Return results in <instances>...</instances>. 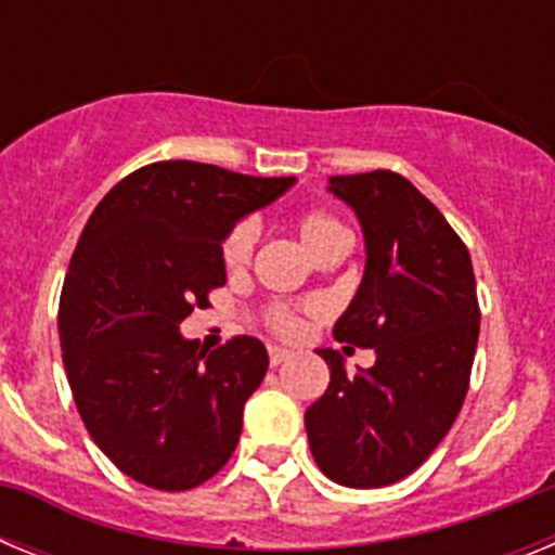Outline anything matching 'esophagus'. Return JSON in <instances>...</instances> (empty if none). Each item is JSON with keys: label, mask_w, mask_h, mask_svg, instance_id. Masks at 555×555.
<instances>
[{"label": "esophagus", "mask_w": 555, "mask_h": 555, "mask_svg": "<svg viewBox=\"0 0 555 555\" xmlns=\"http://www.w3.org/2000/svg\"><path fill=\"white\" fill-rule=\"evenodd\" d=\"M286 358H288V350H283V347H269V364L272 366H281Z\"/></svg>", "instance_id": "34e87169"}]
</instances>
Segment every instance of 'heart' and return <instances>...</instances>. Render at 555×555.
Segmentation results:
<instances>
[{
	"mask_svg": "<svg viewBox=\"0 0 555 555\" xmlns=\"http://www.w3.org/2000/svg\"><path fill=\"white\" fill-rule=\"evenodd\" d=\"M294 230L300 235V242L311 249L313 258L325 255L327 249L347 247L350 244V230L345 228V222L338 217H333L331 210L322 208H302L294 214L292 219ZM255 247V228L249 222H235L233 228L224 233L222 238V263L228 272H242L247 267L249 255H253ZM263 320H267V327L272 333L283 338H294L302 331L300 317L294 313V308L288 306H269L263 311Z\"/></svg>",
	"mask_w": 555,
	"mask_h": 555,
	"instance_id": "1",
	"label": "heart"
}]
</instances>
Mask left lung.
<instances>
[{
    "mask_svg": "<svg viewBox=\"0 0 555 555\" xmlns=\"http://www.w3.org/2000/svg\"><path fill=\"white\" fill-rule=\"evenodd\" d=\"M331 191L366 242L364 281L333 336L377 358L347 375L336 350H320L331 384L306 411L308 444L331 480L377 489L414 473L459 416L480 331L475 272L467 244L403 175H336Z\"/></svg>",
    "mask_w": 555,
    "mask_h": 555,
    "instance_id": "obj_1",
    "label": "left lung"
}]
</instances>
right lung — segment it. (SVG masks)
Masks as SVG:
<instances>
[{
    "label": "right lung",
    "mask_w": 555,
    "mask_h": 555,
    "mask_svg": "<svg viewBox=\"0 0 555 555\" xmlns=\"http://www.w3.org/2000/svg\"><path fill=\"white\" fill-rule=\"evenodd\" d=\"M292 183L158 160L113 185L82 228L57 308L63 366L96 448L144 487H199L238 444L267 347L233 336L205 352L180 322L224 286L235 219Z\"/></svg>",
    "instance_id": "obj_1"
}]
</instances>
